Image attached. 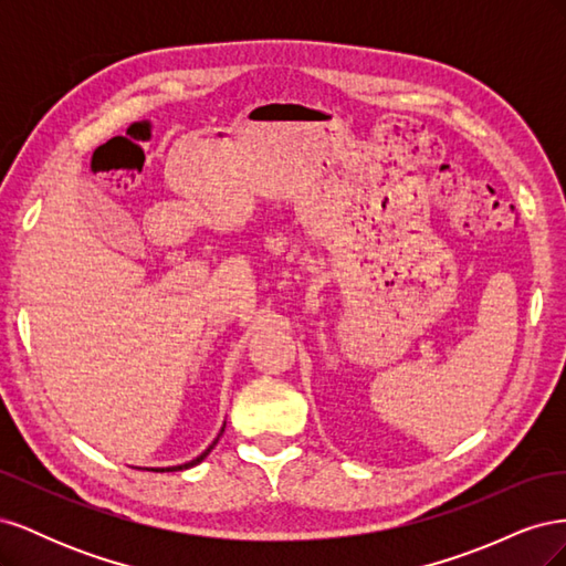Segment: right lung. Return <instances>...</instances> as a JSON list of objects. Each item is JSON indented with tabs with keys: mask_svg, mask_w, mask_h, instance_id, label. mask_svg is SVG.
I'll use <instances>...</instances> for the list:
<instances>
[{
	"mask_svg": "<svg viewBox=\"0 0 566 566\" xmlns=\"http://www.w3.org/2000/svg\"><path fill=\"white\" fill-rule=\"evenodd\" d=\"M221 432H224V427H221ZM221 432H219V437H221ZM219 437H217V439L212 441V447H210V449H205V453H200V455H198L196 460H191V462H184V465H177V468H163V470H156V472H165V470H167V472H177V470H188V468H193V465H198V462H200L202 458H208V453H210V451L214 449V443L219 441Z\"/></svg>",
	"mask_w": 566,
	"mask_h": 566,
	"instance_id": "right-lung-1",
	"label": "right lung"
}]
</instances>
